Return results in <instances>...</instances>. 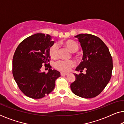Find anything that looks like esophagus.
<instances>
[{"label":"esophagus","instance_id":"obj_1","mask_svg":"<svg viewBox=\"0 0 124 124\" xmlns=\"http://www.w3.org/2000/svg\"><path fill=\"white\" fill-rule=\"evenodd\" d=\"M68 73H65V72H61V75L62 76H64V75H68Z\"/></svg>","mask_w":124,"mask_h":124}]
</instances>
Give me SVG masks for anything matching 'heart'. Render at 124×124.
Instances as JSON below:
<instances>
[{"mask_svg":"<svg viewBox=\"0 0 124 124\" xmlns=\"http://www.w3.org/2000/svg\"><path fill=\"white\" fill-rule=\"evenodd\" d=\"M63 45L71 52H77L79 49L78 45L72 40H66L63 42ZM58 52L59 46L57 44H54L49 48V55L52 59L56 58L58 56ZM74 62L72 60H60L55 63V67L59 70L63 72H68L73 67H74Z\"/></svg>","mask_w":124,"mask_h":124,"instance_id":"b5f03b06","label":"heart"}]
</instances>
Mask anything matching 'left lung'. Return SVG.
Returning a JSON list of instances; mask_svg holds the SVG:
<instances>
[{"instance_id": "obj_1", "label": "left lung", "mask_w": 124, "mask_h": 124, "mask_svg": "<svg viewBox=\"0 0 124 124\" xmlns=\"http://www.w3.org/2000/svg\"><path fill=\"white\" fill-rule=\"evenodd\" d=\"M81 44L82 62L76 69L86 73H74L76 80L70 89L76 95L92 98L98 95L110 81L113 69L112 58L109 49L99 37L90 34H80L74 37Z\"/></svg>"}]
</instances>
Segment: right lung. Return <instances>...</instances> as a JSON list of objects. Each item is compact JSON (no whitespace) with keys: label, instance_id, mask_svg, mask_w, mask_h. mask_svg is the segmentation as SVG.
<instances>
[{"label":"right lung","instance_id":"1","mask_svg":"<svg viewBox=\"0 0 124 124\" xmlns=\"http://www.w3.org/2000/svg\"><path fill=\"white\" fill-rule=\"evenodd\" d=\"M50 35L37 33L23 40L13 55L12 73L16 82L25 95L33 99H40L51 93L55 81L60 73L52 70L49 64L48 50L53 45ZM49 68L47 74L42 72V65Z\"/></svg>","mask_w":124,"mask_h":124}]
</instances>
